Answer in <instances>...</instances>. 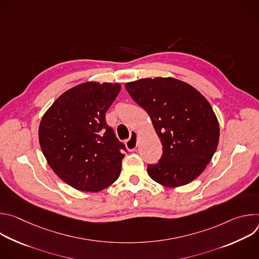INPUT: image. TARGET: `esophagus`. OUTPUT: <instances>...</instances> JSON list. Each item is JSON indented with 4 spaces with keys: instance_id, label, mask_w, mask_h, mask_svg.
Returning a JSON list of instances; mask_svg holds the SVG:
<instances>
[{
    "instance_id": "obj_1",
    "label": "esophagus",
    "mask_w": 259,
    "mask_h": 259,
    "mask_svg": "<svg viewBox=\"0 0 259 259\" xmlns=\"http://www.w3.org/2000/svg\"><path fill=\"white\" fill-rule=\"evenodd\" d=\"M138 145V137H137V133L136 132H132V136L131 138H129L126 141V147L129 152H134L136 150V147Z\"/></svg>"
}]
</instances>
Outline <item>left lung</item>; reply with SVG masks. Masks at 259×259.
Instances as JSON below:
<instances>
[{"label":"left lung","instance_id":"1","mask_svg":"<svg viewBox=\"0 0 259 259\" xmlns=\"http://www.w3.org/2000/svg\"><path fill=\"white\" fill-rule=\"evenodd\" d=\"M149 114L163 145L158 164L147 166L153 180L179 188L195 180L210 163L219 141V123L209 101L175 78H146L125 84Z\"/></svg>","mask_w":259,"mask_h":259}]
</instances>
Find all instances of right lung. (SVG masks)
<instances>
[{
  "label": "right lung",
  "mask_w": 259,
  "mask_h": 259,
  "mask_svg": "<svg viewBox=\"0 0 259 259\" xmlns=\"http://www.w3.org/2000/svg\"><path fill=\"white\" fill-rule=\"evenodd\" d=\"M120 84L85 82L61 94L39 126L42 152L54 173L71 188L96 193L121 173L125 145L105 123Z\"/></svg>",
  "instance_id": "obj_1"
}]
</instances>
